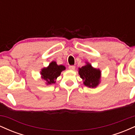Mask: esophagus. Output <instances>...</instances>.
Wrapping results in <instances>:
<instances>
[{
	"label": "esophagus",
	"mask_w": 135,
	"mask_h": 135,
	"mask_svg": "<svg viewBox=\"0 0 135 135\" xmlns=\"http://www.w3.org/2000/svg\"><path fill=\"white\" fill-rule=\"evenodd\" d=\"M69 69L71 70H74L75 69V66H74V65H71V66H69Z\"/></svg>",
	"instance_id": "obj_1"
}]
</instances>
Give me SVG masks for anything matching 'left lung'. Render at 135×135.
Returning a JSON list of instances; mask_svg holds the SVG:
<instances>
[{
	"mask_svg": "<svg viewBox=\"0 0 135 135\" xmlns=\"http://www.w3.org/2000/svg\"><path fill=\"white\" fill-rule=\"evenodd\" d=\"M79 74L83 79L84 86L90 88H96L101 83L102 72L99 69H96L89 63L79 68Z\"/></svg>",
	"mask_w": 135,
	"mask_h": 135,
	"instance_id": "obj_1",
	"label": "left lung"
}]
</instances>
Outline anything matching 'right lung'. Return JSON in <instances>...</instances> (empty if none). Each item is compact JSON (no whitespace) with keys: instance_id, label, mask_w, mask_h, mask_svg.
I'll use <instances>...</instances> for the list:
<instances>
[{"instance_id":"right-lung-1","label":"right lung","mask_w":135,"mask_h":135,"mask_svg":"<svg viewBox=\"0 0 135 135\" xmlns=\"http://www.w3.org/2000/svg\"><path fill=\"white\" fill-rule=\"evenodd\" d=\"M65 69L66 67L64 65H58L56 61H52L47 67H44L41 69V77L42 79L46 81L45 83L46 85L52 84L56 83V80L61 72Z\"/></svg>"}]
</instances>
